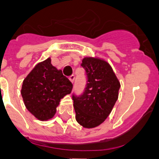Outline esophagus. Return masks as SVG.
<instances>
[{"mask_svg": "<svg viewBox=\"0 0 159 159\" xmlns=\"http://www.w3.org/2000/svg\"><path fill=\"white\" fill-rule=\"evenodd\" d=\"M69 80L72 82V83L74 82V80H75V76L74 75H72V76H70L69 77Z\"/></svg>", "mask_w": 159, "mask_h": 159, "instance_id": "obj_1", "label": "esophagus"}]
</instances>
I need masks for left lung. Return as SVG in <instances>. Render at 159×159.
Segmentation results:
<instances>
[{
  "label": "left lung",
  "mask_w": 159,
  "mask_h": 159,
  "mask_svg": "<svg viewBox=\"0 0 159 159\" xmlns=\"http://www.w3.org/2000/svg\"><path fill=\"white\" fill-rule=\"evenodd\" d=\"M87 84L82 94L72 93L76 120L85 128H94L104 122L118 99L120 87L108 62L94 57H85Z\"/></svg>",
  "instance_id": "obj_1"
}]
</instances>
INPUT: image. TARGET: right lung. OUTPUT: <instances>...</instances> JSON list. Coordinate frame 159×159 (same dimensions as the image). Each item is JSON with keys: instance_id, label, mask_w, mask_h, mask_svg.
Here are the masks:
<instances>
[{"instance_id": "1", "label": "right lung", "mask_w": 159, "mask_h": 159, "mask_svg": "<svg viewBox=\"0 0 159 159\" xmlns=\"http://www.w3.org/2000/svg\"><path fill=\"white\" fill-rule=\"evenodd\" d=\"M72 82L51 64L50 58L36 65L25 78L21 95L26 108L40 120L51 119L60 100L71 93Z\"/></svg>"}]
</instances>
